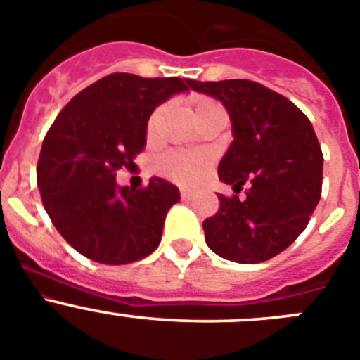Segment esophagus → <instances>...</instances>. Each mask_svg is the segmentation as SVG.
Returning a JSON list of instances; mask_svg holds the SVG:
<instances>
[{"label": "esophagus", "instance_id": "34e87169", "mask_svg": "<svg viewBox=\"0 0 360 360\" xmlns=\"http://www.w3.org/2000/svg\"><path fill=\"white\" fill-rule=\"evenodd\" d=\"M193 197V192H190V190H181V199L183 200H190Z\"/></svg>", "mask_w": 360, "mask_h": 360}]
</instances>
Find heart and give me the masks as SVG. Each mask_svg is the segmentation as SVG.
Returning <instances> with one entry per match:
<instances>
[{
  "label": "heart",
  "mask_w": 360,
  "mask_h": 360,
  "mask_svg": "<svg viewBox=\"0 0 360 360\" xmlns=\"http://www.w3.org/2000/svg\"><path fill=\"white\" fill-rule=\"evenodd\" d=\"M193 115H200L204 111H210L213 108H220V103L208 96H197L192 102ZM210 165V158L202 154H186V152H172L167 154L158 163V170L163 177L170 181H176L179 184H195L206 174V168Z\"/></svg>",
  "instance_id": "b5f03b06"
}]
</instances>
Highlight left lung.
Listing matches in <instances>:
<instances>
[{"mask_svg":"<svg viewBox=\"0 0 360 360\" xmlns=\"http://www.w3.org/2000/svg\"><path fill=\"white\" fill-rule=\"evenodd\" d=\"M186 82L224 103L235 136L219 165V177L235 193L217 195L219 212L202 222L206 244L236 264L276 257L303 233L321 199L323 152L310 120L252 80Z\"/></svg>","mask_w":360,"mask_h":360,"instance_id":"obj_1","label":"left lung"}]
</instances>
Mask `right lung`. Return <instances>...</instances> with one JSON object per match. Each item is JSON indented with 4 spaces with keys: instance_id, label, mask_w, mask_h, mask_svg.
<instances>
[{
    "instance_id": "obj_1",
    "label": "right lung",
    "mask_w": 360,
    "mask_h": 360,
    "mask_svg": "<svg viewBox=\"0 0 360 360\" xmlns=\"http://www.w3.org/2000/svg\"><path fill=\"white\" fill-rule=\"evenodd\" d=\"M186 89L177 77L111 73L73 96L48 129L37 161L43 206L64 240L89 260L132 264L160 245L179 190L160 177L138 190L120 188L116 172L143 150L152 111Z\"/></svg>"
}]
</instances>
